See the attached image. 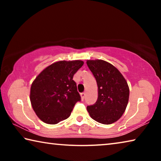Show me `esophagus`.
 <instances>
[{"instance_id": "34e87169", "label": "esophagus", "mask_w": 161, "mask_h": 161, "mask_svg": "<svg viewBox=\"0 0 161 161\" xmlns=\"http://www.w3.org/2000/svg\"><path fill=\"white\" fill-rule=\"evenodd\" d=\"M85 95H86V94L84 93V92H82V93H81V100H84V97H85Z\"/></svg>"}]
</instances>
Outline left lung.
<instances>
[{
    "instance_id": "obj_1",
    "label": "left lung",
    "mask_w": 161,
    "mask_h": 161,
    "mask_svg": "<svg viewBox=\"0 0 161 161\" xmlns=\"http://www.w3.org/2000/svg\"><path fill=\"white\" fill-rule=\"evenodd\" d=\"M86 64L98 86L97 101L94 104L87 106V111L99 123L113 124L123 115L129 102L126 81L114 65L104 60H87Z\"/></svg>"
}]
</instances>
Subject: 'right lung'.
I'll use <instances>...</instances> for the list:
<instances>
[{"instance_id": "right-lung-1", "label": "right lung", "mask_w": 161, "mask_h": 161, "mask_svg": "<svg viewBox=\"0 0 161 161\" xmlns=\"http://www.w3.org/2000/svg\"><path fill=\"white\" fill-rule=\"evenodd\" d=\"M83 64L81 60L59 61L46 67L35 78L30 99L43 122L56 124L70 116L75 103L81 100L73 76Z\"/></svg>"}]
</instances>
